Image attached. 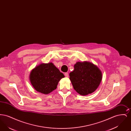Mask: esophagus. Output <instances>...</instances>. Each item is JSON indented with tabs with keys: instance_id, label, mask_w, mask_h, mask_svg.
I'll use <instances>...</instances> for the list:
<instances>
[{
	"instance_id": "1",
	"label": "esophagus",
	"mask_w": 131,
	"mask_h": 131,
	"mask_svg": "<svg viewBox=\"0 0 131 131\" xmlns=\"http://www.w3.org/2000/svg\"><path fill=\"white\" fill-rule=\"evenodd\" d=\"M64 75L66 77H68V73H64Z\"/></svg>"
}]
</instances>
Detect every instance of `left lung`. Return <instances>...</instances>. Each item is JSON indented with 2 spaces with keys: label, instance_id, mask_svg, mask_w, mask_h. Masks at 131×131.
<instances>
[{
  "label": "left lung",
  "instance_id": "8db88e82",
  "mask_svg": "<svg viewBox=\"0 0 131 131\" xmlns=\"http://www.w3.org/2000/svg\"><path fill=\"white\" fill-rule=\"evenodd\" d=\"M69 75L74 89L81 95L93 93L99 85L102 78L100 69L88 62H78L74 65V70Z\"/></svg>",
  "mask_w": 131,
  "mask_h": 131
}]
</instances>
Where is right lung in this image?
<instances>
[{
  "mask_svg": "<svg viewBox=\"0 0 131 131\" xmlns=\"http://www.w3.org/2000/svg\"><path fill=\"white\" fill-rule=\"evenodd\" d=\"M64 75L52 63L41 64L34 69L30 81L34 89L40 93H50L57 87L58 81Z\"/></svg>",
  "mask_w": 131,
  "mask_h": 131,
  "instance_id": "right-lung-1",
  "label": "right lung"
}]
</instances>
